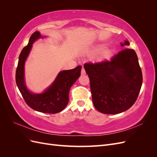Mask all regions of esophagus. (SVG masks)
Listing matches in <instances>:
<instances>
[{"label": "esophagus", "mask_w": 157, "mask_h": 157, "mask_svg": "<svg viewBox=\"0 0 157 157\" xmlns=\"http://www.w3.org/2000/svg\"><path fill=\"white\" fill-rule=\"evenodd\" d=\"M81 74L82 75H85V74H86V71H85V69L84 68H82L81 69Z\"/></svg>", "instance_id": "1"}]
</instances>
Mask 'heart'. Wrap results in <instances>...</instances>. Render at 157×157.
<instances>
[{
  "label": "heart",
  "mask_w": 157,
  "mask_h": 157,
  "mask_svg": "<svg viewBox=\"0 0 157 157\" xmlns=\"http://www.w3.org/2000/svg\"><path fill=\"white\" fill-rule=\"evenodd\" d=\"M105 47H106V44H99L96 46H95L92 50V54H97L100 53V52L102 51V52L100 54V56H99V60L105 59L108 58L112 54V50L111 49L107 48L105 50Z\"/></svg>",
  "instance_id": "obj_1"
}]
</instances>
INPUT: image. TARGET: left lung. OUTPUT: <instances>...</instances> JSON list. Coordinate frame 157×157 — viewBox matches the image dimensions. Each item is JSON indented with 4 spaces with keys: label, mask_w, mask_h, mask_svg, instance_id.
I'll use <instances>...</instances> for the list:
<instances>
[{
    "label": "left lung",
    "mask_w": 157,
    "mask_h": 157,
    "mask_svg": "<svg viewBox=\"0 0 157 157\" xmlns=\"http://www.w3.org/2000/svg\"><path fill=\"white\" fill-rule=\"evenodd\" d=\"M128 41L121 46H128ZM90 82L92 101L104 114H118L130 109L138 97L143 82L134 50L124 48L110 60L84 65Z\"/></svg>",
    "instance_id": "left-lung-1"
}]
</instances>
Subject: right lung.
Listing matches in <instances>:
<instances>
[{"label":"right lung","instance_id":"1","mask_svg":"<svg viewBox=\"0 0 157 157\" xmlns=\"http://www.w3.org/2000/svg\"><path fill=\"white\" fill-rule=\"evenodd\" d=\"M42 38L39 31L33 33L29 43L21 50L16 72V82L23 98L31 108L44 113H58L67 106L71 87L80 75L81 66L61 71L51 86L42 94H33L26 87L24 79V64L36 40Z\"/></svg>","mask_w":157,"mask_h":157}]
</instances>
